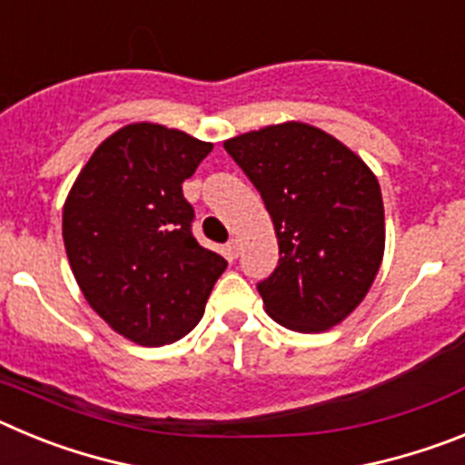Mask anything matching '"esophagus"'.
<instances>
[{
    "label": "esophagus",
    "mask_w": 465,
    "mask_h": 465,
    "mask_svg": "<svg viewBox=\"0 0 465 465\" xmlns=\"http://www.w3.org/2000/svg\"><path fill=\"white\" fill-rule=\"evenodd\" d=\"M225 256H228L230 261H235V258L240 256V242L230 240L228 244H225Z\"/></svg>",
    "instance_id": "1"
}]
</instances>
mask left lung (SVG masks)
Here are the masks:
<instances>
[{"mask_svg":"<svg viewBox=\"0 0 465 465\" xmlns=\"http://www.w3.org/2000/svg\"><path fill=\"white\" fill-rule=\"evenodd\" d=\"M261 193L279 242V265L258 283L283 328L322 332L371 291L384 256L377 176L342 142L289 121L223 142Z\"/></svg>","mask_w":465,"mask_h":465,"instance_id":"obj_1","label":"left lung"}]
</instances>
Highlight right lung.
<instances>
[{
    "mask_svg": "<svg viewBox=\"0 0 465 465\" xmlns=\"http://www.w3.org/2000/svg\"><path fill=\"white\" fill-rule=\"evenodd\" d=\"M213 143L158 123L106 137L63 209L69 265L88 305L142 347L176 342L197 326L223 256L197 244L182 183Z\"/></svg>",
    "mask_w": 465,
    "mask_h": 465,
    "instance_id": "add662e5",
    "label": "right lung"
}]
</instances>
